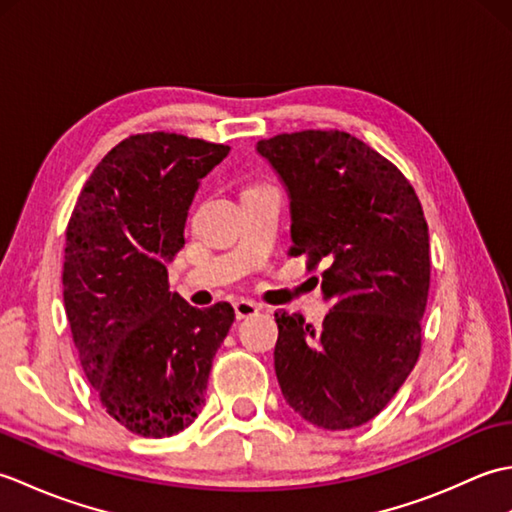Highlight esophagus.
<instances>
[{
  "mask_svg": "<svg viewBox=\"0 0 512 512\" xmlns=\"http://www.w3.org/2000/svg\"><path fill=\"white\" fill-rule=\"evenodd\" d=\"M235 308V317L242 321V319H248V317H255V314L259 312V306L255 301H248V299H239L233 303Z\"/></svg>",
  "mask_w": 512,
  "mask_h": 512,
  "instance_id": "obj_1",
  "label": "esophagus"
}]
</instances>
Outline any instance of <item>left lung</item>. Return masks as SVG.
I'll return each mask as SVG.
<instances>
[{
  "mask_svg": "<svg viewBox=\"0 0 512 512\" xmlns=\"http://www.w3.org/2000/svg\"><path fill=\"white\" fill-rule=\"evenodd\" d=\"M257 151L290 195L288 255H306L308 270L325 264L321 292L330 303L319 330L301 314L275 312L281 394L321 429L361 427L420 356L431 284L420 200L394 162L339 129L277 134Z\"/></svg>",
  "mask_w": 512,
  "mask_h": 512,
  "instance_id": "1",
  "label": "left lung"
}]
</instances>
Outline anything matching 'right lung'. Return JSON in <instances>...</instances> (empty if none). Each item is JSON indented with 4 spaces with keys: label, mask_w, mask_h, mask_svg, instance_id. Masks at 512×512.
I'll list each match as a JSON object with an SVG mask.
<instances>
[{
    "label": "right lung",
    "mask_w": 512,
    "mask_h": 512,
    "mask_svg": "<svg viewBox=\"0 0 512 512\" xmlns=\"http://www.w3.org/2000/svg\"><path fill=\"white\" fill-rule=\"evenodd\" d=\"M231 147L171 132L121 140L96 165L65 228L63 303L103 409L143 438L187 429L204 405L231 303L198 310L169 290L200 180Z\"/></svg>",
    "instance_id": "obj_1"
}]
</instances>
